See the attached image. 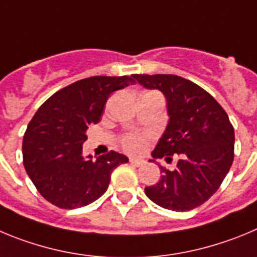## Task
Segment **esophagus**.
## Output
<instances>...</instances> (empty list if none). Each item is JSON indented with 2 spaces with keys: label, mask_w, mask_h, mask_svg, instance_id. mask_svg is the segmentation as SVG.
Wrapping results in <instances>:
<instances>
[{
  "label": "esophagus",
  "mask_w": 257,
  "mask_h": 257,
  "mask_svg": "<svg viewBox=\"0 0 257 257\" xmlns=\"http://www.w3.org/2000/svg\"><path fill=\"white\" fill-rule=\"evenodd\" d=\"M129 163L134 166H142L143 164H145V160H142V159H136V157H131V159H129Z\"/></svg>",
  "instance_id": "34e87169"
}]
</instances>
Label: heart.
<instances>
[{"label":"heart","mask_w":257,"mask_h":257,"mask_svg":"<svg viewBox=\"0 0 257 257\" xmlns=\"http://www.w3.org/2000/svg\"><path fill=\"white\" fill-rule=\"evenodd\" d=\"M121 145L129 152H141L146 147V136L140 133H128L121 138Z\"/></svg>","instance_id":"obj_1"}]
</instances>
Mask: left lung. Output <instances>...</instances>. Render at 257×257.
<instances>
[{
	"label": "left lung",
	"mask_w": 257,
	"mask_h": 257,
	"mask_svg": "<svg viewBox=\"0 0 257 257\" xmlns=\"http://www.w3.org/2000/svg\"><path fill=\"white\" fill-rule=\"evenodd\" d=\"M145 88L159 89L168 103L169 123L154 159L172 161L175 170L160 166V180L145 193L164 209L189 211L218 191L234 159V129L224 108L200 85L173 74H133ZM152 161L155 160H150Z\"/></svg>",
	"instance_id": "8db88e82"
}]
</instances>
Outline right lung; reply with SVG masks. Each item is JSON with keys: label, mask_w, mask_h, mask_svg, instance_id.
Returning <instances> with one entry per match:
<instances>
[{"label": "right lung", "mask_w": 257, "mask_h": 257, "mask_svg": "<svg viewBox=\"0 0 257 257\" xmlns=\"http://www.w3.org/2000/svg\"><path fill=\"white\" fill-rule=\"evenodd\" d=\"M132 77H91L60 89L37 110L23 138V164L37 191L60 209L89 205L107 191L111 173L128 157L110 151L83 157L85 132L100 121L108 96Z\"/></svg>", "instance_id": "add662e5"}]
</instances>
